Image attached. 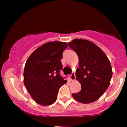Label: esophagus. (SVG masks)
Here are the masks:
<instances>
[{
    "label": "esophagus",
    "mask_w": 127,
    "mask_h": 127,
    "mask_svg": "<svg viewBox=\"0 0 127 127\" xmlns=\"http://www.w3.org/2000/svg\"><path fill=\"white\" fill-rule=\"evenodd\" d=\"M69 77H70V79H71V80H72V81H73V80H75V74H74V73H72V74L70 75Z\"/></svg>",
    "instance_id": "1"
}]
</instances>
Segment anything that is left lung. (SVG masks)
<instances>
[{"label":"left lung","mask_w":127,"mask_h":127,"mask_svg":"<svg viewBox=\"0 0 127 127\" xmlns=\"http://www.w3.org/2000/svg\"><path fill=\"white\" fill-rule=\"evenodd\" d=\"M67 44L79 57L75 79L82 87L80 92L72 93V97L82 103H93L109 86L112 75L111 63L103 51L91 41L75 39Z\"/></svg>","instance_id":"1"}]
</instances>
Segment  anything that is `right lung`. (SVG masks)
<instances>
[{"label":"right lung","instance_id":"add662e5","mask_svg":"<svg viewBox=\"0 0 127 127\" xmlns=\"http://www.w3.org/2000/svg\"><path fill=\"white\" fill-rule=\"evenodd\" d=\"M67 47L66 42H48L38 47L27 60L24 84L32 98L41 106L54 103L59 88L67 82L60 75L63 52Z\"/></svg>","mask_w":127,"mask_h":127}]
</instances>
